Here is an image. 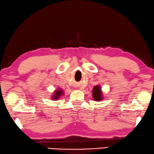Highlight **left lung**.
Here are the masks:
<instances>
[{
  "instance_id": "1",
  "label": "left lung",
  "mask_w": 154,
  "mask_h": 154,
  "mask_svg": "<svg viewBox=\"0 0 154 154\" xmlns=\"http://www.w3.org/2000/svg\"><path fill=\"white\" fill-rule=\"evenodd\" d=\"M93 97H94L95 100L100 101L102 100L101 90L98 86H96L93 89Z\"/></svg>"
}]
</instances>
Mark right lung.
I'll return each mask as SVG.
<instances>
[{
    "label": "right lung",
    "mask_w": 154,
    "mask_h": 154,
    "mask_svg": "<svg viewBox=\"0 0 154 154\" xmlns=\"http://www.w3.org/2000/svg\"><path fill=\"white\" fill-rule=\"evenodd\" d=\"M62 93L63 92L60 90H58V91H56L55 92V94H54L55 95H54V96L53 97V98L54 99V100H56L57 98H58L60 96V95L62 94Z\"/></svg>",
    "instance_id": "1"
}]
</instances>
